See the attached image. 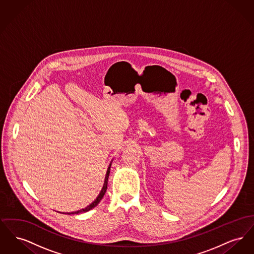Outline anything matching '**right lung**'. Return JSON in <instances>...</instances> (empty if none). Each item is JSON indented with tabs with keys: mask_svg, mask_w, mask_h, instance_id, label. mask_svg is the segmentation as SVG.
Returning a JSON list of instances; mask_svg holds the SVG:
<instances>
[{
	"mask_svg": "<svg viewBox=\"0 0 254 254\" xmlns=\"http://www.w3.org/2000/svg\"><path fill=\"white\" fill-rule=\"evenodd\" d=\"M109 172H110V166H109V169H108V171H107V175H106V179H105V183H104L103 189H102L101 192L99 194V196L97 197L96 200H95L92 204L87 205L85 208L80 209V210L75 211V212H69V213H67V214H78V213H82V212H86V211H88V210L92 209L93 207H95V206L100 203V201H101V200H102V198L104 197V195H105L106 191H107V189H108V180H109Z\"/></svg>",
	"mask_w": 254,
	"mask_h": 254,
	"instance_id": "1",
	"label": "right lung"
}]
</instances>
